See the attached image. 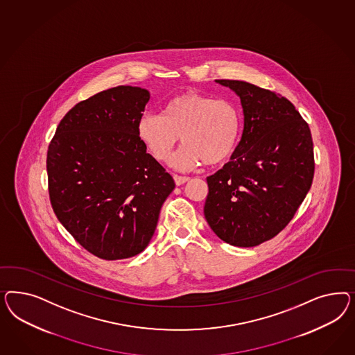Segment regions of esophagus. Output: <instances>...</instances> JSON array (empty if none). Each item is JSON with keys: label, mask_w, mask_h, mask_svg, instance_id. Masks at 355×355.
I'll list each match as a JSON object with an SVG mask.
<instances>
[{"label": "esophagus", "mask_w": 355, "mask_h": 355, "mask_svg": "<svg viewBox=\"0 0 355 355\" xmlns=\"http://www.w3.org/2000/svg\"><path fill=\"white\" fill-rule=\"evenodd\" d=\"M173 178H174V182H175L177 186H181V184L187 182L190 180L189 177H182V175H177V174H174Z\"/></svg>", "instance_id": "1"}]
</instances>
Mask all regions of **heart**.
I'll use <instances>...</instances> for the list:
<instances>
[{"label":"heart","instance_id":"obj_1","mask_svg":"<svg viewBox=\"0 0 355 355\" xmlns=\"http://www.w3.org/2000/svg\"><path fill=\"white\" fill-rule=\"evenodd\" d=\"M141 144L157 162H166L180 137L182 147L171 166L189 171L205 162L214 166L225 162L241 137V116L227 100H216L193 91L171 98L162 114H144L137 125Z\"/></svg>","mask_w":355,"mask_h":355}]
</instances>
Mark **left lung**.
<instances>
[{"mask_svg": "<svg viewBox=\"0 0 355 355\" xmlns=\"http://www.w3.org/2000/svg\"><path fill=\"white\" fill-rule=\"evenodd\" d=\"M241 100L243 132L223 169L207 177L205 216L216 236L254 248L289 224L311 187L313 147L291 101L243 80L217 79Z\"/></svg>", "mask_w": 355, "mask_h": 355, "instance_id": "8db88e82", "label": "left lung"}]
</instances>
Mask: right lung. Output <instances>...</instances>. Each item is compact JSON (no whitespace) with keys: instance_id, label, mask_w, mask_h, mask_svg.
I'll return each instance as SVG.
<instances>
[{"instance_id":"right-lung-1","label":"right lung","mask_w":355,"mask_h":355,"mask_svg":"<svg viewBox=\"0 0 355 355\" xmlns=\"http://www.w3.org/2000/svg\"><path fill=\"white\" fill-rule=\"evenodd\" d=\"M148 101L140 87L98 92L66 113L48 147L54 214L97 258H131L147 248L175 186L137 134Z\"/></svg>"}]
</instances>
